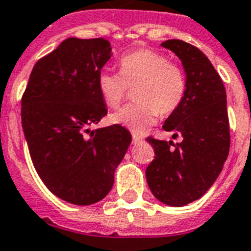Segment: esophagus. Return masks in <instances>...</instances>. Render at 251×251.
Listing matches in <instances>:
<instances>
[{"label":"esophagus","instance_id":"obj_1","mask_svg":"<svg viewBox=\"0 0 251 251\" xmlns=\"http://www.w3.org/2000/svg\"><path fill=\"white\" fill-rule=\"evenodd\" d=\"M140 141H143V137H141V136L132 135V143L137 144V143H140Z\"/></svg>","mask_w":251,"mask_h":251}]
</instances>
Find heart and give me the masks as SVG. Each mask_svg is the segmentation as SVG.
<instances>
[{"label":"heart","instance_id":"obj_1","mask_svg":"<svg viewBox=\"0 0 251 251\" xmlns=\"http://www.w3.org/2000/svg\"><path fill=\"white\" fill-rule=\"evenodd\" d=\"M119 73L99 72L97 77L100 98L108 107H118L135 87L136 102L128 103L110 115L112 124H119L135 133H143L161 115L178 110L187 91V77L180 65L151 48H140L122 56L118 61Z\"/></svg>","mask_w":251,"mask_h":251}]
</instances>
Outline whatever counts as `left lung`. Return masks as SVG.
<instances>
[{"instance_id":"obj_1","label":"left lung","mask_w":251,"mask_h":251,"mask_svg":"<svg viewBox=\"0 0 251 251\" xmlns=\"http://www.w3.org/2000/svg\"><path fill=\"white\" fill-rule=\"evenodd\" d=\"M162 47L183 64L187 91L182 104L165 120V131L182 136L180 143L147 141L154 149L148 165L147 182L157 199L182 207L204 195L223 170L230 147L226 93L208 57L192 44L172 39Z\"/></svg>"}]
</instances>
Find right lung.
Instances as JSON below:
<instances>
[{
    "label": "right lung",
    "mask_w": 251,
    "mask_h": 251,
    "mask_svg": "<svg viewBox=\"0 0 251 251\" xmlns=\"http://www.w3.org/2000/svg\"><path fill=\"white\" fill-rule=\"evenodd\" d=\"M110 57L106 39H67L38 60L22 95V127L35 170L52 194L75 205L107 195L132 140L119 124L89 129L107 115L97 77Z\"/></svg>",
    "instance_id": "1"
}]
</instances>
